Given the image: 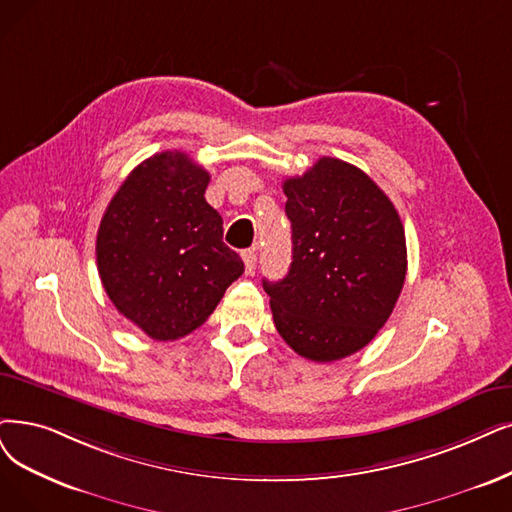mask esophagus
Returning a JSON list of instances; mask_svg holds the SVG:
<instances>
[{
	"instance_id": "esophagus-1",
	"label": "esophagus",
	"mask_w": 512,
	"mask_h": 512,
	"mask_svg": "<svg viewBox=\"0 0 512 512\" xmlns=\"http://www.w3.org/2000/svg\"><path fill=\"white\" fill-rule=\"evenodd\" d=\"M243 258V264H245V273L252 275L256 271V264H258V256H256V250H245L241 254Z\"/></svg>"
}]
</instances>
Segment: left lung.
<instances>
[{"label": "left lung", "instance_id": "obj_1", "mask_svg": "<svg viewBox=\"0 0 512 512\" xmlns=\"http://www.w3.org/2000/svg\"><path fill=\"white\" fill-rule=\"evenodd\" d=\"M292 264L281 281L262 279L277 332L317 363L361 351L391 317L407 250L393 201L376 182L336 157L285 178Z\"/></svg>", "mask_w": 512, "mask_h": 512}]
</instances>
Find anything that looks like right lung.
<instances>
[{"mask_svg":"<svg viewBox=\"0 0 512 512\" xmlns=\"http://www.w3.org/2000/svg\"><path fill=\"white\" fill-rule=\"evenodd\" d=\"M210 174L182 151L136 166L113 195L96 237L98 275L115 309L149 338L191 334L243 273L206 201Z\"/></svg>","mask_w":512,"mask_h":512,"instance_id":"right-lung-1","label":"right lung"}]
</instances>
